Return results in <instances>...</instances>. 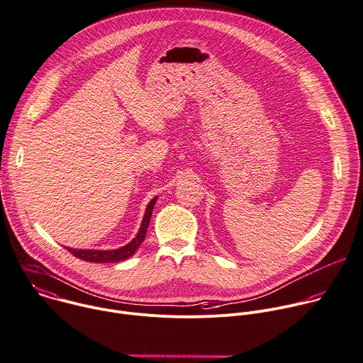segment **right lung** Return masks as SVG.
I'll list each match as a JSON object with an SVG mask.
<instances>
[{
    "label": "right lung",
    "instance_id": "obj_1",
    "mask_svg": "<svg viewBox=\"0 0 363 363\" xmlns=\"http://www.w3.org/2000/svg\"><path fill=\"white\" fill-rule=\"evenodd\" d=\"M157 198L158 196L152 198L150 201V203L147 205V209H145V213H144L140 230L135 235V238L131 240V242H128L127 245L121 247L118 250H106V251H101V250H75V248H67V250L74 257H77L79 259H84V261H88V262H98V264L109 262V264H115V262H121V261H124V259H128L130 257H133L137 252L140 245L144 242L145 233H147V229H148V225H150V220H151V215H152V209L155 206Z\"/></svg>",
    "mask_w": 363,
    "mask_h": 363
}]
</instances>
